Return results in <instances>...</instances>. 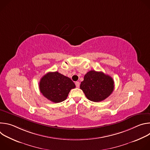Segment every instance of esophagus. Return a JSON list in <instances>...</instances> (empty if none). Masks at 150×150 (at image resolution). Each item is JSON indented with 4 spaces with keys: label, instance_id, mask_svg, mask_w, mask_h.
<instances>
[{
    "label": "esophagus",
    "instance_id": "obj_1",
    "mask_svg": "<svg viewBox=\"0 0 150 150\" xmlns=\"http://www.w3.org/2000/svg\"><path fill=\"white\" fill-rule=\"evenodd\" d=\"M75 85H76V87L77 88H79V85H80L79 82H78V81L75 82Z\"/></svg>",
    "mask_w": 150,
    "mask_h": 150
}]
</instances>
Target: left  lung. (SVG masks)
I'll return each mask as SVG.
<instances>
[{"mask_svg": "<svg viewBox=\"0 0 150 150\" xmlns=\"http://www.w3.org/2000/svg\"><path fill=\"white\" fill-rule=\"evenodd\" d=\"M80 88L89 100L99 102L105 100L112 93L114 81L111 76L102 72L90 71L85 75Z\"/></svg>", "mask_w": 150, "mask_h": 150, "instance_id": "left-lung-1", "label": "left lung"}]
</instances>
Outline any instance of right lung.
Segmentation results:
<instances>
[{
    "mask_svg": "<svg viewBox=\"0 0 150 150\" xmlns=\"http://www.w3.org/2000/svg\"><path fill=\"white\" fill-rule=\"evenodd\" d=\"M39 88L46 98L56 103L65 100L71 90L75 88V85L69 78L56 71L48 72L42 76Z\"/></svg>",
    "mask_w": 150,
    "mask_h": 150,
    "instance_id": "1",
    "label": "right lung"
}]
</instances>
